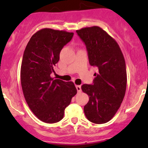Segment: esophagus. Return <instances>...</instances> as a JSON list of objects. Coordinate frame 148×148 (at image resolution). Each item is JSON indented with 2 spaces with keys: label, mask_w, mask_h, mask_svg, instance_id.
Segmentation results:
<instances>
[{
  "label": "esophagus",
  "mask_w": 148,
  "mask_h": 148,
  "mask_svg": "<svg viewBox=\"0 0 148 148\" xmlns=\"http://www.w3.org/2000/svg\"><path fill=\"white\" fill-rule=\"evenodd\" d=\"M76 88H77V90L78 92H80L82 91L81 86H80V85H76Z\"/></svg>",
  "instance_id": "esophagus-1"
}]
</instances>
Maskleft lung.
Segmentation results:
<instances>
[{
    "instance_id": "1",
    "label": "left lung",
    "mask_w": 148,
    "mask_h": 148,
    "mask_svg": "<svg viewBox=\"0 0 148 148\" xmlns=\"http://www.w3.org/2000/svg\"><path fill=\"white\" fill-rule=\"evenodd\" d=\"M77 33L86 45L89 64L98 70L92 84L82 86L89 97L84 114L93 123H106L120 108L126 92L125 58L117 41L99 26L83 28Z\"/></svg>"
}]
</instances>
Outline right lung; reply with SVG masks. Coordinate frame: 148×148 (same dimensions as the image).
Listing matches in <instances>:
<instances>
[{
	"label": "right lung",
	"instance_id": "right-lung-1",
	"mask_svg": "<svg viewBox=\"0 0 148 148\" xmlns=\"http://www.w3.org/2000/svg\"><path fill=\"white\" fill-rule=\"evenodd\" d=\"M74 33L43 28L31 36L21 67V82L25 99L34 114L46 123L62 120L65 108L77 91L72 82L53 79L51 74L59 54Z\"/></svg>",
	"mask_w": 148,
	"mask_h": 148
}]
</instances>
